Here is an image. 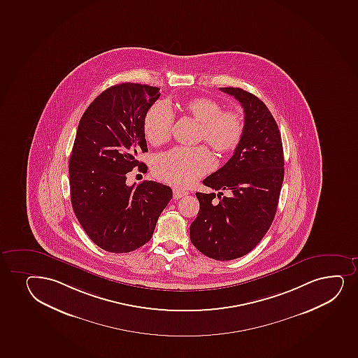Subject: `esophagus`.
Masks as SVG:
<instances>
[{
  "instance_id": "esophagus-1",
  "label": "esophagus",
  "mask_w": 358,
  "mask_h": 358,
  "mask_svg": "<svg viewBox=\"0 0 358 358\" xmlns=\"http://www.w3.org/2000/svg\"><path fill=\"white\" fill-rule=\"evenodd\" d=\"M189 194L185 189H173V197L174 199H179V198L184 197L186 194Z\"/></svg>"
}]
</instances>
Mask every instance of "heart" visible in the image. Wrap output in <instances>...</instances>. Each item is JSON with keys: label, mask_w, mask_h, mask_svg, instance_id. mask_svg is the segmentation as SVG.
I'll list each match as a JSON object with an SVG mask.
<instances>
[{"label": "heart", "mask_w": 358, "mask_h": 358, "mask_svg": "<svg viewBox=\"0 0 358 358\" xmlns=\"http://www.w3.org/2000/svg\"><path fill=\"white\" fill-rule=\"evenodd\" d=\"M184 110L199 124L198 137L221 154L233 152L243 135V120L238 112L223 111L221 103L210 98H194L184 103ZM172 111L167 103L159 101L144 115L143 132L152 145L169 140L172 131ZM214 157L204 145L176 147L162 152L152 169L157 178L171 185L187 186L214 167Z\"/></svg>", "instance_id": "1"}]
</instances>
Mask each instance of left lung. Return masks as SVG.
I'll return each mask as SVG.
<instances>
[{"mask_svg":"<svg viewBox=\"0 0 358 358\" xmlns=\"http://www.w3.org/2000/svg\"><path fill=\"white\" fill-rule=\"evenodd\" d=\"M220 90L243 106V138L222 169L203 180L220 191V201L214 192L196 194L199 211L189 238L211 259L233 260L251 252L275 218L284 179L283 145L278 125L260 99L241 88ZM223 190L230 194L224 196Z\"/></svg>","mask_w":358,"mask_h":358,"instance_id":"left-lung-1","label":"left lung"}]
</instances>
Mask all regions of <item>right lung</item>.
Returning a JSON list of instances; mask_svg holds the SVG:
<instances>
[{
	"label": "right lung",
	"instance_id": "right-lung-1",
	"mask_svg": "<svg viewBox=\"0 0 358 358\" xmlns=\"http://www.w3.org/2000/svg\"><path fill=\"white\" fill-rule=\"evenodd\" d=\"M160 96L159 87L125 83L93 100L78 123L69 159L70 198L76 218L100 248L135 251L152 238L172 189L157 181L127 185L137 160L148 152L144 115Z\"/></svg>",
	"mask_w": 358,
	"mask_h": 358
}]
</instances>
